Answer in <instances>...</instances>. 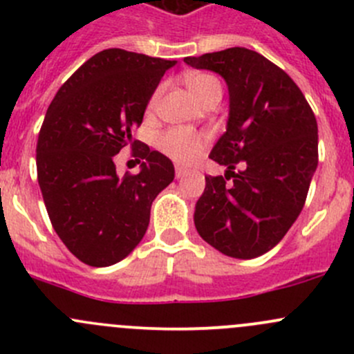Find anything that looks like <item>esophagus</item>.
Segmentation results:
<instances>
[{
    "mask_svg": "<svg viewBox=\"0 0 354 354\" xmlns=\"http://www.w3.org/2000/svg\"><path fill=\"white\" fill-rule=\"evenodd\" d=\"M187 174H188V169L176 166V178H185V176H187Z\"/></svg>",
    "mask_w": 354,
    "mask_h": 354,
    "instance_id": "34e87169",
    "label": "esophagus"
}]
</instances>
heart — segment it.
Listing matches in <instances>:
<instances>
[{"label": "heart", "mask_w": 354, "mask_h": 354, "mask_svg": "<svg viewBox=\"0 0 354 354\" xmlns=\"http://www.w3.org/2000/svg\"><path fill=\"white\" fill-rule=\"evenodd\" d=\"M187 84H188V88H190L192 95L197 99L200 104L205 102L212 94L221 92L219 80L214 78L212 75H207V73L190 75ZM159 94H160V88L156 92L154 97H152L151 106L156 104ZM205 144H207V138L203 137L202 133H197V131H192V130H185V128H176V130L166 131L159 140V145L160 149H162L164 154L169 156L171 159H174L180 164L194 162V160L203 152Z\"/></svg>", "instance_id": "heart-1"}]
</instances>
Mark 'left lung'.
I'll list each match as a JSON object with an SVG mask.
<instances>
[{"label":"left lung","instance_id":"1","mask_svg":"<svg viewBox=\"0 0 354 354\" xmlns=\"http://www.w3.org/2000/svg\"><path fill=\"white\" fill-rule=\"evenodd\" d=\"M185 63L221 75L230 94L226 131L210 159L226 166L205 176L194 223L203 241L233 259H255L279 243L305 205L319 164L315 114L298 85L259 53L230 48ZM244 164L241 174L232 169Z\"/></svg>","mask_w":354,"mask_h":354}]
</instances>
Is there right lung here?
Here are the masks:
<instances>
[{
    "label": "right lung",
    "mask_w": 354,
    "mask_h": 354,
    "mask_svg": "<svg viewBox=\"0 0 354 354\" xmlns=\"http://www.w3.org/2000/svg\"><path fill=\"white\" fill-rule=\"evenodd\" d=\"M176 62L104 49L62 85L37 140V180L59 240L92 267L130 255L144 238L154 198L174 180L166 156L131 137L160 78ZM138 147V175L120 178L113 156Z\"/></svg>",
    "instance_id": "obj_1"
}]
</instances>
